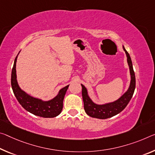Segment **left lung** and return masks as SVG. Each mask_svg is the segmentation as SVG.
Here are the masks:
<instances>
[{
    "label": "left lung",
    "instance_id": "8db88e82",
    "mask_svg": "<svg viewBox=\"0 0 155 155\" xmlns=\"http://www.w3.org/2000/svg\"><path fill=\"white\" fill-rule=\"evenodd\" d=\"M123 49L125 51L127 56V62L129 66L130 74V83L128 89L123 94L119 99L111 103H107L105 104H97L92 101L88 95L87 90L84 85L81 84L82 86V97L84 104V110L86 114L90 117L97 119H105L115 116L125 109V107L128 104L130 101L133 96L136 81H135V74L132 67V63L131 58L128 52L123 46Z\"/></svg>",
    "mask_w": 155,
    "mask_h": 155
}]
</instances>
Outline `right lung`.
Returning <instances> with one entry per match:
<instances>
[{
	"mask_svg": "<svg viewBox=\"0 0 155 155\" xmlns=\"http://www.w3.org/2000/svg\"><path fill=\"white\" fill-rule=\"evenodd\" d=\"M18 55L14 60V66L12 68L11 84L14 94L19 104L27 111L36 116L44 118H53L58 116L62 111L63 99L68 89L69 85L61 89L54 98L49 101H43L27 94L21 89L17 82L16 65Z\"/></svg>",
	"mask_w": 155,
	"mask_h": 155,
	"instance_id": "right-lung-1",
	"label": "right lung"
}]
</instances>
